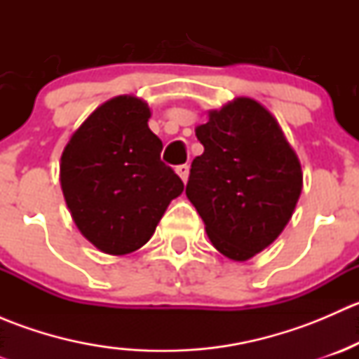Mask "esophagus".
Returning a JSON list of instances; mask_svg holds the SVG:
<instances>
[{
	"instance_id": "esophagus-1",
	"label": "esophagus",
	"mask_w": 359,
	"mask_h": 359,
	"mask_svg": "<svg viewBox=\"0 0 359 359\" xmlns=\"http://www.w3.org/2000/svg\"><path fill=\"white\" fill-rule=\"evenodd\" d=\"M175 172L179 173V177L184 182H187V177H189V165H179L175 168Z\"/></svg>"
}]
</instances>
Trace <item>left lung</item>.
I'll return each instance as SVG.
<instances>
[{
	"label": "left lung",
	"instance_id": "1",
	"mask_svg": "<svg viewBox=\"0 0 359 359\" xmlns=\"http://www.w3.org/2000/svg\"><path fill=\"white\" fill-rule=\"evenodd\" d=\"M205 151L191 163L186 194L222 255L248 260L269 247L290 220L302 170L280 125L241 97L196 126Z\"/></svg>",
	"mask_w": 359,
	"mask_h": 359
}]
</instances>
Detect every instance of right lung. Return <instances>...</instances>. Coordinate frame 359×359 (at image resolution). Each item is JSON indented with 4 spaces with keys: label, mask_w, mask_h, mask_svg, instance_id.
<instances>
[{
    "label": "right lung",
    "mask_w": 359,
    "mask_h": 359,
    "mask_svg": "<svg viewBox=\"0 0 359 359\" xmlns=\"http://www.w3.org/2000/svg\"><path fill=\"white\" fill-rule=\"evenodd\" d=\"M149 107L121 95L88 116L62 153L60 184L83 236L125 255L149 241L180 177L161 161L163 142L147 126Z\"/></svg>",
    "instance_id": "1"
}]
</instances>
